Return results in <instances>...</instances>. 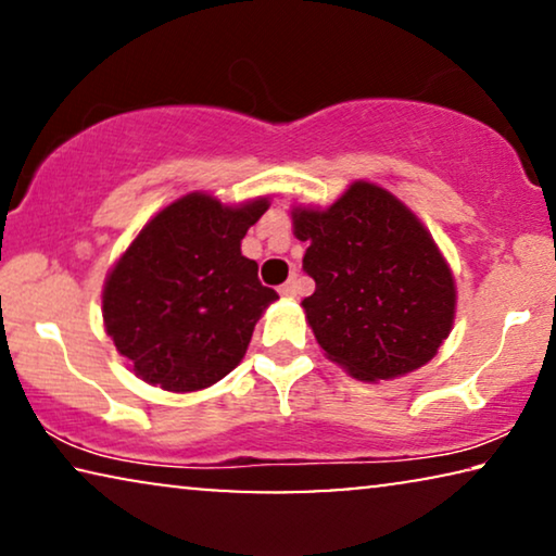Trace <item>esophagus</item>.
Segmentation results:
<instances>
[{
	"instance_id": "obj_1",
	"label": "esophagus",
	"mask_w": 556,
	"mask_h": 556,
	"mask_svg": "<svg viewBox=\"0 0 556 556\" xmlns=\"http://www.w3.org/2000/svg\"><path fill=\"white\" fill-rule=\"evenodd\" d=\"M278 291H280V295H286V299H295V295H299V278L291 276L283 286L278 288Z\"/></svg>"
}]
</instances>
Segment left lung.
<instances>
[{
  "instance_id": "1",
  "label": "left lung",
  "mask_w": 556,
  "mask_h": 556,
  "mask_svg": "<svg viewBox=\"0 0 556 556\" xmlns=\"http://www.w3.org/2000/svg\"><path fill=\"white\" fill-rule=\"evenodd\" d=\"M291 217L316 280L301 306L326 356L362 382L428 364L453 329L455 280L420 219L369 181Z\"/></svg>"
}]
</instances>
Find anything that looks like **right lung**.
Masks as SVG:
<instances>
[{
  "label": "right lung",
  "instance_id": "obj_1",
  "mask_svg": "<svg viewBox=\"0 0 556 556\" xmlns=\"http://www.w3.org/2000/svg\"><path fill=\"white\" fill-rule=\"evenodd\" d=\"M268 197L225 207L192 192L151 217L103 286L105 331L143 382L197 392L238 367L278 299L240 253Z\"/></svg>",
  "mask_w": 556,
  "mask_h": 556
}]
</instances>
